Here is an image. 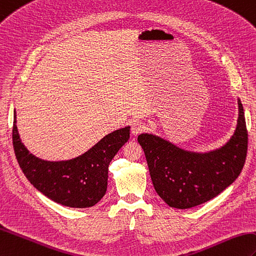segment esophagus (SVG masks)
<instances>
[{"mask_svg": "<svg viewBox=\"0 0 256 256\" xmlns=\"http://www.w3.org/2000/svg\"><path fill=\"white\" fill-rule=\"evenodd\" d=\"M145 130L144 124L140 123V122H133L132 126H130V132H132L133 135H138L140 133H142V130Z\"/></svg>", "mask_w": 256, "mask_h": 256, "instance_id": "1", "label": "esophagus"}]
</instances>
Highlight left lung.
Segmentation results:
<instances>
[{
	"label": "left lung",
	"instance_id": "obj_1",
	"mask_svg": "<svg viewBox=\"0 0 256 256\" xmlns=\"http://www.w3.org/2000/svg\"><path fill=\"white\" fill-rule=\"evenodd\" d=\"M238 106L234 134L216 150L188 152L152 134L138 135L154 188L170 207L188 210L206 203L241 174L248 152V130L240 99Z\"/></svg>",
	"mask_w": 256,
	"mask_h": 256
}]
</instances>
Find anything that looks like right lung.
Returning a JSON list of instances; mask_svg holds the SVG:
<instances>
[{
	"label": "right lung",
	"mask_w": 256,
	"mask_h": 256,
	"mask_svg": "<svg viewBox=\"0 0 256 256\" xmlns=\"http://www.w3.org/2000/svg\"><path fill=\"white\" fill-rule=\"evenodd\" d=\"M130 138V126L116 130L82 155L63 162H48L34 156L20 140L14 112L13 146L24 174L39 192L68 207L86 208L104 198L112 158Z\"/></svg>",
	"instance_id": "1"
}]
</instances>
